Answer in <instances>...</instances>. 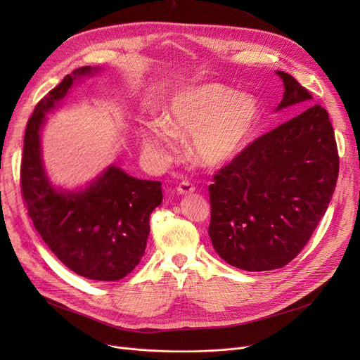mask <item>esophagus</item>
Masks as SVG:
<instances>
[{"label":"esophagus","instance_id":"obj_1","mask_svg":"<svg viewBox=\"0 0 360 360\" xmlns=\"http://www.w3.org/2000/svg\"><path fill=\"white\" fill-rule=\"evenodd\" d=\"M195 191V185L190 181H182L178 188H176V193L181 195H188V194H193Z\"/></svg>","mask_w":360,"mask_h":360}]
</instances>
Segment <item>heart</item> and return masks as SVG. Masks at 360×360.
I'll use <instances>...</instances> for the list:
<instances>
[{
  "label": "heart",
  "mask_w": 360,
  "mask_h": 360,
  "mask_svg": "<svg viewBox=\"0 0 360 360\" xmlns=\"http://www.w3.org/2000/svg\"><path fill=\"white\" fill-rule=\"evenodd\" d=\"M259 122V105L221 83H202L178 90L166 102L162 120L146 122L140 140L150 156L166 160L175 136L191 134L190 153L197 163L219 167L247 147Z\"/></svg>",
  "instance_id": "obj_1"
}]
</instances>
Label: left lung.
I'll use <instances>...</instances> for the list:
<instances>
[{"label": "left lung", "instance_id": "1", "mask_svg": "<svg viewBox=\"0 0 360 360\" xmlns=\"http://www.w3.org/2000/svg\"><path fill=\"white\" fill-rule=\"evenodd\" d=\"M278 109L309 102L312 94L290 74ZM338 150L328 112L314 105L254 140L209 186V235L233 267H285L311 239L327 212L338 178Z\"/></svg>", "mask_w": 360, "mask_h": 360}]
</instances>
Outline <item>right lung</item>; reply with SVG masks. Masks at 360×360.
I'll use <instances>...</instances> for the list:
<instances>
[{
    "mask_svg": "<svg viewBox=\"0 0 360 360\" xmlns=\"http://www.w3.org/2000/svg\"><path fill=\"white\" fill-rule=\"evenodd\" d=\"M91 71L74 70L34 106L25 132L20 186L33 226L58 259L86 278L115 281L134 270L144 255L150 214L163 198L162 184L110 166L84 191L60 193L49 184L41 159L45 113L74 80Z\"/></svg>",
    "mask_w": 360,
    "mask_h": 360,
    "instance_id": "1",
    "label": "right lung"
}]
</instances>
